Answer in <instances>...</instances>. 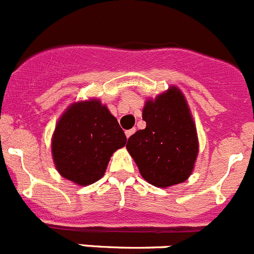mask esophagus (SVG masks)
Listing matches in <instances>:
<instances>
[{
  "label": "esophagus",
  "mask_w": 254,
  "mask_h": 254,
  "mask_svg": "<svg viewBox=\"0 0 254 254\" xmlns=\"http://www.w3.org/2000/svg\"><path fill=\"white\" fill-rule=\"evenodd\" d=\"M134 132H136V128H132V129H128V131H126V137H127V138H129V137H131Z\"/></svg>",
  "instance_id": "esophagus-1"
}]
</instances>
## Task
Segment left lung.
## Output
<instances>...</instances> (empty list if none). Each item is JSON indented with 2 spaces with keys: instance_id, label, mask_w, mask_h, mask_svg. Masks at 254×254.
I'll use <instances>...</instances> for the list:
<instances>
[{
  "instance_id": "left-lung-1",
  "label": "left lung",
  "mask_w": 254,
  "mask_h": 254,
  "mask_svg": "<svg viewBox=\"0 0 254 254\" xmlns=\"http://www.w3.org/2000/svg\"><path fill=\"white\" fill-rule=\"evenodd\" d=\"M142 118L146 128L132 134L126 146L142 177L161 188L185 182L198 153L195 126L185 96L171 87L147 101Z\"/></svg>"
}]
</instances>
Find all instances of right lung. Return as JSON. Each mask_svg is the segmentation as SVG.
I'll return each mask as SVG.
<instances>
[{"label": "right lung", "instance_id": "obj_1", "mask_svg": "<svg viewBox=\"0 0 254 254\" xmlns=\"http://www.w3.org/2000/svg\"><path fill=\"white\" fill-rule=\"evenodd\" d=\"M126 141L118 121L100 101L73 103L53 133V161L62 177L91 185L105 175L111 156Z\"/></svg>", "mask_w": 254, "mask_h": 254}]
</instances>
